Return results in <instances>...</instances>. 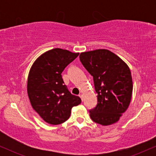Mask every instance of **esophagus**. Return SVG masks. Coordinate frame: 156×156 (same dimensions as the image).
Segmentation results:
<instances>
[{
    "label": "esophagus",
    "instance_id": "34e87169",
    "mask_svg": "<svg viewBox=\"0 0 156 156\" xmlns=\"http://www.w3.org/2000/svg\"><path fill=\"white\" fill-rule=\"evenodd\" d=\"M79 97L80 98V99H81V101H83V95L82 94H79Z\"/></svg>",
    "mask_w": 156,
    "mask_h": 156
}]
</instances>
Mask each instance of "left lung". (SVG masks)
Masks as SVG:
<instances>
[{
    "label": "left lung",
    "mask_w": 156,
    "mask_h": 156,
    "mask_svg": "<svg viewBox=\"0 0 156 156\" xmlns=\"http://www.w3.org/2000/svg\"><path fill=\"white\" fill-rule=\"evenodd\" d=\"M80 60L93 76L98 105L89 111L98 124L117 122L131 101L133 80L130 68L117 55L106 49L82 52Z\"/></svg>",
    "instance_id": "obj_1"
}]
</instances>
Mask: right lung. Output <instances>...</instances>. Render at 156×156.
Returning a JSON list of instances; mask_svg holds the SVG:
<instances>
[{"mask_svg": "<svg viewBox=\"0 0 156 156\" xmlns=\"http://www.w3.org/2000/svg\"><path fill=\"white\" fill-rule=\"evenodd\" d=\"M79 53L62 48L49 50L32 64L28 77L27 92L32 108L44 122L58 125L69 119L71 109L81 100L68 91L62 73Z\"/></svg>", "mask_w": 156, "mask_h": 156, "instance_id": "1", "label": "right lung"}]
</instances>
